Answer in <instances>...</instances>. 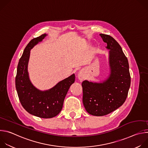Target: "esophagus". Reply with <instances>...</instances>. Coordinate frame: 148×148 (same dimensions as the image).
<instances>
[{"mask_svg": "<svg viewBox=\"0 0 148 148\" xmlns=\"http://www.w3.org/2000/svg\"><path fill=\"white\" fill-rule=\"evenodd\" d=\"M78 78L79 80H83L85 78V74H84V71L81 70L78 73Z\"/></svg>", "mask_w": 148, "mask_h": 148, "instance_id": "obj_1", "label": "esophagus"}]
</instances>
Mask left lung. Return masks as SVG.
Listing matches in <instances>:
<instances>
[{
	"mask_svg": "<svg viewBox=\"0 0 148 148\" xmlns=\"http://www.w3.org/2000/svg\"><path fill=\"white\" fill-rule=\"evenodd\" d=\"M109 51L110 74L102 82L87 80L82 82V102L88 113L106 115L125 102L131 85L129 63L118 42L111 36L99 34Z\"/></svg>",
	"mask_w": 148,
	"mask_h": 148,
	"instance_id": "1",
	"label": "left lung"
}]
</instances>
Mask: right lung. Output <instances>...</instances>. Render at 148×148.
I'll list each match as a JSON object with an SVG mask.
<instances>
[{
	"instance_id": "add662e5",
	"label": "right lung",
	"mask_w": 148,
	"mask_h": 148,
	"mask_svg": "<svg viewBox=\"0 0 148 148\" xmlns=\"http://www.w3.org/2000/svg\"><path fill=\"white\" fill-rule=\"evenodd\" d=\"M47 36L43 34L32 39L19 60L15 79L17 95L23 107L29 114L42 118H51L62 110L67 92L75 81L73 74L46 91H40L31 82L27 71L30 50Z\"/></svg>"
}]
</instances>
